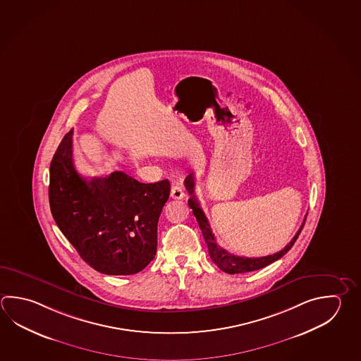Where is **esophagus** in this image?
I'll list each match as a JSON object with an SVG mask.
<instances>
[{
  "label": "esophagus",
  "mask_w": 361,
  "mask_h": 361,
  "mask_svg": "<svg viewBox=\"0 0 361 361\" xmlns=\"http://www.w3.org/2000/svg\"><path fill=\"white\" fill-rule=\"evenodd\" d=\"M171 197H172V199H177V200L183 199V197H185L183 188H181L180 185H173V186H172V189H171Z\"/></svg>",
  "instance_id": "1"
}]
</instances>
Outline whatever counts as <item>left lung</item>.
Instances as JSON below:
<instances>
[{
	"label": "left lung",
	"instance_id": "obj_1",
	"mask_svg": "<svg viewBox=\"0 0 361 361\" xmlns=\"http://www.w3.org/2000/svg\"><path fill=\"white\" fill-rule=\"evenodd\" d=\"M185 188L188 192L190 194V199L188 202V204L192 209L194 216L197 218V225L200 227V230L203 232V238L205 240V244L208 246V252L211 255L212 260L216 266L224 271V272L228 273V274H236V273H245L252 272V271H257L260 268H264V267L271 264L273 262L279 260V258H282L285 255L286 252H288L291 247H293L296 238H299L300 232L304 227V224L300 227L299 231L296 232V235L293 236V240L287 244V245L281 250V252H276L273 255H267V257H260V258H246V257H238V255H233L230 252L222 249L221 246L218 245L217 240L213 235L212 231L211 225L208 222V219L205 217L204 212L200 208L199 202H197V197L194 194L195 190V178L194 175L190 173L189 176L185 178Z\"/></svg>",
	"mask_w": 361,
	"mask_h": 361
}]
</instances>
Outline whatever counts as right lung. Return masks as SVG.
Segmentation results:
<instances>
[{
  "mask_svg": "<svg viewBox=\"0 0 361 361\" xmlns=\"http://www.w3.org/2000/svg\"><path fill=\"white\" fill-rule=\"evenodd\" d=\"M170 190L169 180L143 184L123 171L80 176L73 161V130L49 166L56 225L85 263L109 276L135 274L154 259L157 225Z\"/></svg>",
  "mask_w": 361,
  "mask_h": 361,
  "instance_id": "obj_1",
  "label": "right lung"
}]
</instances>
